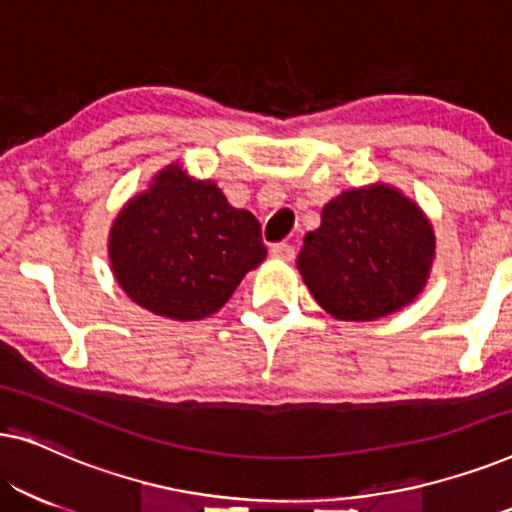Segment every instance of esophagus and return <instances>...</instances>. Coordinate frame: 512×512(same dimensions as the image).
I'll use <instances>...</instances> for the list:
<instances>
[{"label":"esophagus","instance_id":"obj_1","mask_svg":"<svg viewBox=\"0 0 512 512\" xmlns=\"http://www.w3.org/2000/svg\"><path fill=\"white\" fill-rule=\"evenodd\" d=\"M270 254L279 258V261H293V258H296V249H293L289 242H277V244H272Z\"/></svg>","mask_w":512,"mask_h":512}]
</instances>
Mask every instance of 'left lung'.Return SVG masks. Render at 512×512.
Masks as SVG:
<instances>
[{"label": "left lung", "mask_w": 512, "mask_h": 512, "mask_svg": "<svg viewBox=\"0 0 512 512\" xmlns=\"http://www.w3.org/2000/svg\"><path fill=\"white\" fill-rule=\"evenodd\" d=\"M433 230L415 202L370 186L328 202L305 235L298 270L314 300L338 319H380L422 291Z\"/></svg>", "instance_id": "8db88e82"}]
</instances>
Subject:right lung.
<instances>
[{"label": "right lung", "mask_w": 512, "mask_h": 512, "mask_svg": "<svg viewBox=\"0 0 512 512\" xmlns=\"http://www.w3.org/2000/svg\"><path fill=\"white\" fill-rule=\"evenodd\" d=\"M109 254L118 284L137 305L195 321L226 305L268 249L254 214L230 207L212 181L172 165L118 214Z\"/></svg>", "instance_id": "obj_1"}]
</instances>
